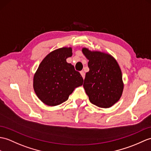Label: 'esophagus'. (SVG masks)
<instances>
[{"label":"esophagus","instance_id":"1","mask_svg":"<svg viewBox=\"0 0 151 151\" xmlns=\"http://www.w3.org/2000/svg\"><path fill=\"white\" fill-rule=\"evenodd\" d=\"M80 74H81L82 76L83 77V78H85V73H84L83 71H80Z\"/></svg>","mask_w":151,"mask_h":151}]
</instances>
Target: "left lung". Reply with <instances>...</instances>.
<instances>
[{"mask_svg":"<svg viewBox=\"0 0 151 151\" xmlns=\"http://www.w3.org/2000/svg\"><path fill=\"white\" fill-rule=\"evenodd\" d=\"M89 60L83 88L91 102L101 108L113 106L120 100L124 90L122 71L116 59L106 52L82 48Z\"/></svg>","mask_w":151,"mask_h":151,"instance_id":"8db88e82","label":"left lung"}]
</instances>
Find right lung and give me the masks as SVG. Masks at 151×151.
Listing matches in <instances>:
<instances>
[{
    "label": "right lung",
    "mask_w": 151,
    "mask_h": 151,
    "mask_svg": "<svg viewBox=\"0 0 151 151\" xmlns=\"http://www.w3.org/2000/svg\"><path fill=\"white\" fill-rule=\"evenodd\" d=\"M73 55L72 47H62L50 52L35 73L33 89L42 102L56 106L68 99L76 87L82 86L83 78L74 66L66 62Z\"/></svg>",
    "instance_id": "obj_1"
}]
</instances>
